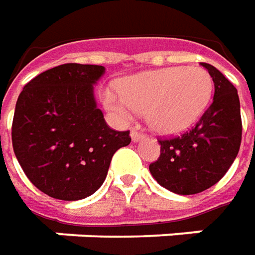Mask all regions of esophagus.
Returning <instances> with one entry per match:
<instances>
[{
    "label": "esophagus",
    "instance_id": "obj_1",
    "mask_svg": "<svg viewBox=\"0 0 255 255\" xmlns=\"http://www.w3.org/2000/svg\"><path fill=\"white\" fill-rule=\"evenodd\" d=\"M144 138V134L142 132H138V131H131V139L134 141V142H138V141H141Z\"/></svg>",
    "mask_w": 255,
    "mask_h": 255
}]
</instances>
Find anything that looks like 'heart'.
<instances>
[{
    "mask_svg": "<svg viewBox=\"0 0 255 255\" xmlns=\"http://www.w3.org/2000/svg\"><path fill=\"white\" fill-rule=\"evenodd\" d=\"M213 89V77L206 69L175 66L126 77L120 90L107 89L103 93V101L121 123L146 113V121L154 131L175 135L203 116Z\"/></svg>",
    "mask_w": 255,
    "mask_h": 255,
    "instance_id": "obj_1",
    "label": "heart"
}]
</instances>
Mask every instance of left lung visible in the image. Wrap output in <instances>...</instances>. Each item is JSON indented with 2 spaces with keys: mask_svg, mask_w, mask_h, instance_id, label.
Segmentation results:
<instances>
[{
  "mask_svg": "<svg viewBox=\"0 0 255 255\" xmlns=\"http://www.w3.org/2000/svg\"><path fill=\"white\" fill-rule=\"evenodd\" d=\"M202 66L213 77V103L192 129L159 139L161 155L149 165L155 180L178 195H195L217 183L234 162L242 144L237 89L215 66Z\"/></svg>",
  "mask_w": 255,
  "mask_h": 255,
  "instance_id": "left-lung-1",
  "label": "left lung"
}]
</instances>
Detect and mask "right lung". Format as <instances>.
I'll list each match as a JSON object with an SVG mask.
<instances>
[{"mask_svg": "<svg viewBox=\"0 0 255 255\" xmlns=\"http://www.w3.org/2000/svg\"><path fill=\"white\" fill-rule=\"evenodd\" d=\"M106 69L66 63L25 84L15 106L12 146L28 179L48 196L80 200L107 176L111 158L131 142L111 129L94 100Z\"/></svg>", "mask_w": 255, "mask_h": 255, "instance_id": "add662e5", "label": "right lung"}]
</instances>
